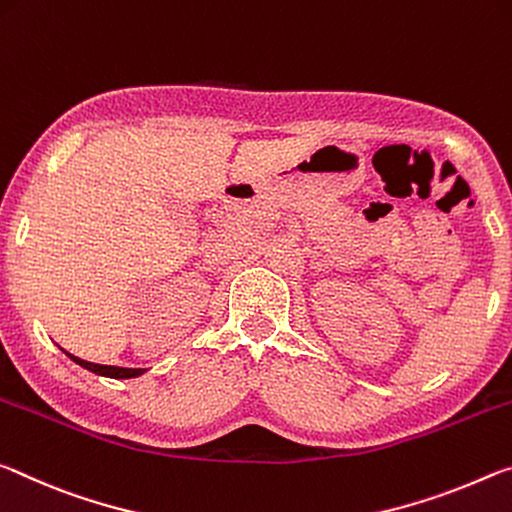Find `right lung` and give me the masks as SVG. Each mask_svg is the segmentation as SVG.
<instances>
[{
    "mask_svg": "<svg viewBox=\"0 0 512 512\" xmlns=\"http://www.w3.org/2000/svg\"><path fill=\"white\" fill-rule=\"evenodd\" d=\"M70 356L74 363H79L81 367H86V370L95 372V374H102V376H111V379H133V376H140L145 370H133V367H113V365H97V363H88V360H81L77 356L67 354Z\"/></svg>",
    "mask_w": 512,
    "mask_h": 512,
    "instance_id": "add662e5",
    "label": "right lung"
}]
</instances>
